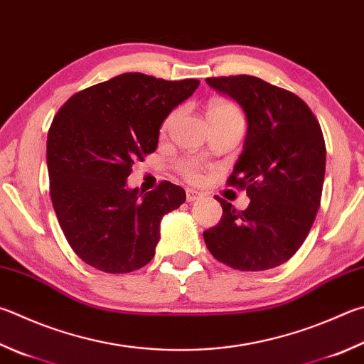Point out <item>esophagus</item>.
<instances>
[{"mask_svg":"<svg viewBox=\"0 0 364 364\" xmlns=\"http://www.w3.org/2000/svg\"><path fill=\"white\" fill-rule=\"evenodd\" d=\"M202 197H203V194L199 193V191H196V189H186V199H188V202L199 200V199H202Z\"/></svg>","mask_w":364,"mask_h":364,"instance_id":"obj_1","label":"esophagus"}]
</instances>
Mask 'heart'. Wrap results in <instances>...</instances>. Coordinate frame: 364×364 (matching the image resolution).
<instances>
[{
  "label": "heart",
  "mask_w": 364,
  "mask_h": 364,
  "mask_svg": "<svg viewBox=\"0 0 364 364\" xmlns=\"http://www.w3.org/2000/svg\"><path fill=\"white\" fill-rule=\"evenodd\" d=\"M207 116L210 122H243V113L240 108L237 107L234 102L226 100V98L213 97L210 98L207 103ZM175 113H170L162 122V132H167L168 127L173 122ZM175 170L178 171L183 180L189 183H199L203 180L205 167L193 157H183V159L176 161Z\"/></svg>",
  "instance_id": "b5f03b06"
}]
</instances>
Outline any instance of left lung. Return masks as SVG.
Returning a JSON list of instances; mask_svg holds the SVG:
<instances>
[{"instance_id": "obj_1", "label": "left lung", "mask_w": 364, "mask_h": 364, "mask_svg": "<svg viewBox=\"0 0 364 364\" xmlns=\"http://www.w3.org/2000/svg\"><path fill=\"white\" fill-rule=\"evenodd\" d=\"M245 109L248 132L228 186L247 189L239 211L216 196L221 221L203 232L208 251L237 270H267L291 257L320 208L326 146L318 119L302 98L248 75L207 77Z\"/></svg>"}]
</instances>
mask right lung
Segmentation results:
<instances>
[{
	"instance_id": "1",
	"label": "right lung",
	"mask_w": 364,
	"mask_h": 364,
	"mask_svg": "<svg viewBox=\"0 0 364 364\" xmlns=\"http://www.w3.org/2000/svg\"><path fill=\"white\" fill-rule=\"evenodd\" d=\"M200 81L124 73L76 92L48 134L50 199L73 251L102 272L127 274L153 259L161 220L186 200L170 181L127 189L132 165L154 153L170 111Z\"/></svg>"
}]
</instances>
